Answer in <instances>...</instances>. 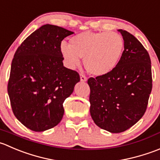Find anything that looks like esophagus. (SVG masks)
I'll list each match as a JSON object with an SVG mask.
<instances>
[{"instance_id":"1","label":"esophagus","mask_w":160,"mask_h":160,"mask_svg":"<svg viewBox=\"0 0 160 160\" xmlns=\"http://www.w3.org/2000/svg\"><path fill=\"white\" fill-rule=\"evenodd\" d=\"M80 80H81V82H86L87 81V78H86V76H85V75H80Z\"/></svg>"}]
</instances>
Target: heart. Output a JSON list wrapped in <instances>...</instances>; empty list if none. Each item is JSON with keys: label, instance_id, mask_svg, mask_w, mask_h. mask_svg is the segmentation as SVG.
Masks as SVG:
<instances>
[{"label": "heart", "instance_id": "heart-1", "mask_svg": "<svg viewBox=\"0 0 160 160\" xmlns=\"http://www.w3.org/2000/svg\"><path fill=\"white\" fill-rule=\"evenodd\" d=\"M124 41L122 36L114 32H84L70 39V44L62 42L61 52L71 68L80 64L84 58L87 72L94 76L111 73L122 57Z\"/></svg>", "mask_w": 160, "mask_h": 160}]
</instances>
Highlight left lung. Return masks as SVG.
<instances>
[{
    "label": "left lung",
    "instance_id": "obj_1",
    "mask_svg": "<svg viewBox=\"0 0 160 160\" xmlns=\"http://www.w3.org/2000/svg\"><path fill=\"white\" fill-rule=\"evenodd\" d=\"M118 31L124 41L118 65L108 75L88 79L92 118L111 133L128 130L142 118L152 88L148 53L133 35Z\"/></svg>",
    "mask_w": 160,
    "mask_h": 160
}]
</instances>
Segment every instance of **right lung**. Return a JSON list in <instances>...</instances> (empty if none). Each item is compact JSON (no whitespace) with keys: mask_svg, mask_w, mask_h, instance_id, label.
I'll list each match as a JSON object with an SVG mask.
<instances>
[{"mask_svg":"<svg viewBox=\"0 0 160 160\" xmlns=\"http://www.w3.org/2000/svg\"><path fill=\"white\" fill-rule=\"evenodd\" d=\"M73 32L47 24L18 47L11 67L8 93L12 111L24 126L43 132L58 125L63 102L74 91L80 76L63 64L61 41Z\"/></svg>","mask_w":160,"mask_h":160,"instance_id":"right-lung-1","label":"right lung"}]
</instances>
